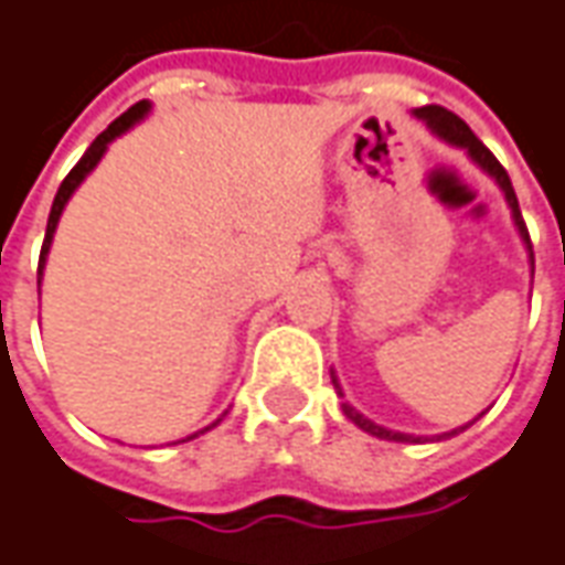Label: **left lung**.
I'll return each mask as SVG.
<instances>
[{"label": "left lung", "instance_id": "1", "mask_svg": "<svg viewBox=\"0 0 565 565\" xmlns=\"http://www.w3.org/2000/svg\"><path fill=\"white\" fill-rule=\"evenodd\" d=\"M412 116H415V119H422L424 126L430 128V135H437L439 141L452 143V147H461V150H465V153H468V157L473 159V162H477V166H480V169H483L498 186H501L504 200H508V205H511L513 227H516L520 239H523V245H526L529 267H532V274H535V258H532L529 231H526V224H523V215H520V202H516V193H513L511 178H508V171L501 169V162L486 150V143L470 131L468 122H465V119H458V116L446 110V107L430 104V107H418V110H412ZM332 384H334V391H338V396H341V408H344V415H348L350 422L356 424L360 430H365V434H372V437H379V439H391V443H418V439H427V437H415V434H403V430H391V427H384V424H375L372 418H365L363 412H356V408L350 406L348 399H344V391H341V384H338V375H334V372H332ZM473 422H477V418H473ZM473 422H468L465 427H455V430H446V434H439L437 439L455 437V434L468 430Z\"/></svg>", "mask_w": 565, "mask_h": 565}]
</instances>
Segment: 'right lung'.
<instances>
[{
	"mask_svg": "<svg viewBox=\"0 0 565 565\" xmlns=\"http://www.w3.org/2000/svg\"><path fill=\"white\" fill-rule=\"evenodd\" d=\"M150 113V100H141V104H135L131 110H126L119 119H113L110 126L104 128L100 135H97L95 141H92V147L85 150V157L73 166V171H70L67 178H64V184L57 186V196H54L52 202V215H49V227H45V243H42V255H39V282H42V270H45V258H49V248H52V239H54V231H57V221H61V215H64V209H67L70 196L79 190V184L95 171V166L100 162V157L107 153V147H110L119 135H126L128 128H135L138 122H141L143 116ZM227 415V412H224ZM221 415V418H224ZM217 418V422H221ZM217 422H212L209 427H202V430H196V434H190V437L178 439V443H186V439H196L200 434H205V430H212V427H217Z\"/></svg>",
	"mask_w": 565,
	"mask_h": 565,
	"instance_id": "add662e5",
	"label": "right lung"
}]
</instances>
